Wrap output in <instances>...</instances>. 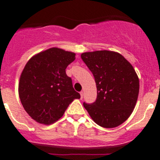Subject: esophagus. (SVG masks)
Masks as SVG:
<instances>
[{
	"mask_svg": "<svg viewBox=\"0 0 160 160\" xmlns=\"http://www.w3.org/2000/svg\"><path fill=\"white\" fill-rule=\"evenodd\" d=\"M80 95H81V98L82 99V98H83V91H81L80 92Z\"/></svg>",
	"mask_w": 160,
	"mask_h": 160,
	"instance_id": "obj_1",
	"label": "esophagus"
}]
</instances>
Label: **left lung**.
I'll use <instances>...</instances> for the list:
<instances>
[{"label": "left lung", "mask_w": 160, "mask_h": 160, "mask_svg": "<svg viewBox=\"0 0 160 160\" xmlns=\"http://www.w3.org/2000/svg\"><path fill=\"white\" fill-rule=\"evenodd\" d=\"M81 58L92 72L97 98L83 103L95 123L105 128L121 125L133 112L139 92V80L132 65L120 53L109 50L86 52Z\"/></svg>", "instance_id": "1"}]
</instances>
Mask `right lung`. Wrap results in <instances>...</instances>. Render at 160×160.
Returning a JSON list of instances; mask_svg holds the SVG:
<instances>
[{
  "label": "right lung",
  "instance_id": "add662e5",
  "mask_svg": "<svg viewBox=\"0 0 160 160\" xmlns=\"http://www.w3.org/2000/svg\"><path fill=\"white\" fill-rule=\"evenodd\" d=\"M74 60L73 52L53 47L33 55L25 66L18 94L25 111L36 122L54 123L73 100L80 98L66 73Z\"/></svg>",
  "mask_w": 160,
  "mask_h": 160
}]
</instances>
